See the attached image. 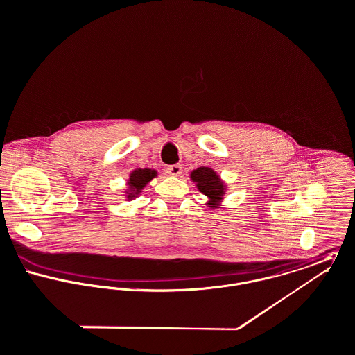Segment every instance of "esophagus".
Here are the masks:
<instances>
[{"mask_svg":"<svg viewBox=\"0 0 355 355\" xmlns=\"http://www.w3.org/2000/svg\"><path fill=\"white\" fill-rule=\"evenodd\" d=\"M166 171H167L168 175H175L177 177L182 173V166L181 164H171V166H167Z\"/></svg>","mask_w":355,"mask_h":355,"instance_id":"esophagus-1","label":"esophagus"}]
</instances>
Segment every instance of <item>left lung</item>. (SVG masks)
<instances>
[{"mask_svg": "<svg viewBox=\"0 0 355 355\" xmlns=\"http://www.w3.org/2000/svg\"><path fill=\"white\" fill-rule=\"evenodd\" d=\"M191 178L193 182L198 184L199 191L211 199L213 203H210V207H216L215 205L218 203V200L222 199L225 188L223 182L215 174V171L209 167H199L198 170L192 171Z\"/></svg>", "mask_w": 355, "mask_h": 355, "instance_id": "1", "label": "left lung"}]
</instances>
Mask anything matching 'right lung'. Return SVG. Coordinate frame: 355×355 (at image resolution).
<instances>
[{
    "instance_id": "1",
    "label": "right lung",
    "mask_w": 355,
    "mask_h": 355,
    "mask_svg": "<svg viewBox=\"0 0 355 355\" xmlns=\"http://www.w3.org/2000/svg\"><path fill=\"white\" fill-rule=\"evenodd\" d=\"M156 175V171L155 170H150V168H137L135 170L132 174H130V178H129V188H130V193L128 195L129 199L135 198L136 195H139L141 192L142 188Z\"/></svg>"
}]
</instances>
